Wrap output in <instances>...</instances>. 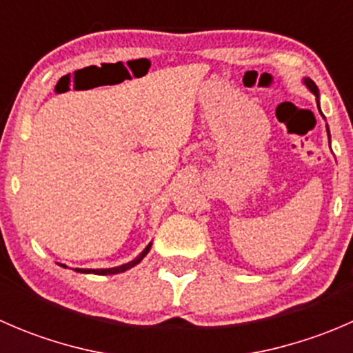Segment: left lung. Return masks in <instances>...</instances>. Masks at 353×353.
<instances>
[{"label":"left lung","instance_id":"obj_1","mask_svg":"<svg viewBox=\"0 0 353 353\" xmlns=\"http://www.w3.org/2000/svg\"><path fill=\"white\" fill-rule=\"evenodd\" d=\"M304 85L309 88V90L312 92V94L316 95V97L319 99V90H318V87H316V83L311 80V78H304ZM326 130H328V128H326ZM328 137H330V130H328Z\"/></svg>","mask_w":353,"mask_h":353}]
</instances>
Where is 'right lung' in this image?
I'll return each instance as SVG.
<instances>
[{"label":"right lung","mask_w":353,"mask_h":353,"mask_svg":"<svg viewBox=\"0 0 353 353\" xmlns=\"http://www.w3.org/2000/svg\"><path fill=\"white\" fill-rule=\"evenodd\" d=\"M150 248H152V243L147 245V248L143 249V251L140 252V254L137 256V258L133 259V261H130V263H126V265H121V266H114V268H101V270H88V268H74V272H78V273H95V275H116V273H123V272H126V270H130V268H133L134 265H138V263L141 261V259L145 258V256L148 254V251H150ZM61 266H65V265H61ZM66 268V266H65Z\"/></svg>","instance_id":"obj_1"}]
</instances>
